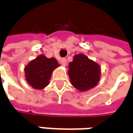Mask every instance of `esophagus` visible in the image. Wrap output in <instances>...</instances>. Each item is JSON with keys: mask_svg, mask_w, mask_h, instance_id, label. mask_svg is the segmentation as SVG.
<instances>
[{"mask_svg": "<svg viewBox=\"0 0 133 133\" xmlns=\"http://www.w3.org/2000/svg\"><path fill=\"white\" fill-rule=\"evenodd\" d=\"M60 63L63 66H66V58H61L60 59Z\"/></svg>", "mask_w": 133, "mask_h": 133, "instance_id": "34e87169", "label": "esophagus"}]
</instances>
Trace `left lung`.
<instances>
[{
  "label": "left lung",
  "mask_w": 133,
  "mask_h": 133,
  "mask_svg": "<svg viewBox=\"0 0 133 133\" xmlns=\"http://www.w3.org/2000/svg\"><path fill=\"white\" fill-rule=\"evenodd\" d=\"M68 74L72 86L80 91H87L99 82L100 66L86 55L78 54L69 63Z\"/></svg>",
  "instance_id": "1"
}]
</instances>
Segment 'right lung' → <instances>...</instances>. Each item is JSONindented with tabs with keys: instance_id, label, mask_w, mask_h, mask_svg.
<instances>
[{
	"instance_id": "obj_1",
	"label": "right lung",
	"mask_w": 133,
	"mask_h": 133,
	"mask_svg": "<svg viewBox=\"0 0 133 133\" xmlns=\"http://www.w3.org/2000/svg\"><path fill=\"white\" fill-rule=\"evenodd\" d=\"M58 66L55 58H47L43 55H39L24 68L28 83L34 89H43L49 84L51 73Z\"/></svg>"
}]
</instances>
